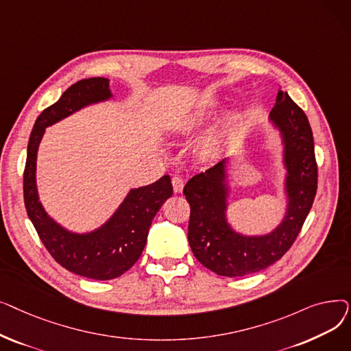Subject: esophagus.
<instances>
[{"label": "esophagus", "instance_id": "obj_1", "mask_svg": "<svg viewBox=\"0 0 351 351\" xmlns=\"http://www.w3.org/2000/svg\"><path fill=\"white\" fill-rule=\"evenodd\" d=\"M172 185H173V191L176 193H180L183 191V186H185V180H183L180 176H173L172 178Z\"/></svg>", "mask_w": 351, "mask_h": 351}]
</instances>
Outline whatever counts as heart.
<instances>
[{"label": "heart", "instance_id": "obj_1", "mask_svg": "<svg viewBox=\"0 0 351 351\" xmlns=\"http://www.w3.org/2000/svg\"><path fill=\"white\" fill-rule=\"evenodd\" d=\"M213 112H215V108L212 106L197 108L186 118V125L189 128H197L199 125L205 123L213 115ZM233 122H234V117L226 115L219 123L210 128L200 139V143H199L200 151L208 155H217L219 152H222L229 141Z\"/></svg>", "mask_w": 351, "mask_h": 351}]
</instances>
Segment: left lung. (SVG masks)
I'll list each match as a JSON object with an SVG mask.
<instances>
[{
    "instance_id": "8db88e82",
    "label": "left lung",
    "mask_w": 351,
    "mask_h": 351,
    "mask_svg": "<svg viewBox=\"0 0 351 351\" xmlns=\"http://www.w3.org/2000/svg\"><path fill=\"white\" fill-rule=\"evenodd\" d=\"M269 123L280 138L286 199L283 217L273 230L246 234L229 222V158L195 175L183 188L191 205V249L202 265L219 276L239 278L278 262L296 241L316 196L317 165L311 128L306 114L283 89L278 92Z\"/></svg>"
}]
</instances>
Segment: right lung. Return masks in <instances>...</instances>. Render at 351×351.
Returning <instances> with one entry per match:
<instances>
[{
    "instance_id": "add662e5",
    "label": "right lung",
    "mask_w": 351,
    "mask_h": 351,
    "mask_svg": "<svg viewBox=\"0 0 351 351\" xmlns=\"http://www.w3.org/2000/svg\"><path fill=\"white\" fill-rule=\"evenodd\" d=\"M112 97L106 78H88L71 85L57 102L36 118L28 142L24 172L25 209L44 246L62 267L94 280L117 279L136 263L154 217L173 193L169 175L151 185L129 189L104 225L84 233L64 228L43 206L36 188V156L45 128Z\"/></svg>"
}]
</instances>
